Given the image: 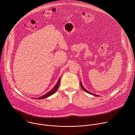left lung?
Wrapping results in <instances>:
<instances>
[{
    "mask_svg": "<svg viewBox=\"0 0 135 135\" xmlns=\"http://www.w3.org/2000/svg\"><path fill=\"white\" fill-rule=\"evenodd\" d=\"M80 84H81V88H82V89H83L85 92H87V93H89V94H92V95H95V96H97V97H98V96H99V95H98L95 94H93V93H91V92H89L87 90H86V89L83 87V85H82V82H80Z\"/></svg>",
    "mask_w": 135,
    "mask_h": 135,
    "instance_id": "1",
    "label": "left lung"
}]
</instances>
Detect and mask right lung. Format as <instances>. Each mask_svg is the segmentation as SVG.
<instances>
[{
	"instance_id": "1",
	"label": "right lung",
	"mask_w": 135,
	"mask_h": 135,
	"mask_svg": "<svg viewBox=\"0 0 135 135\" xmlns=\"http://www.w3.org/2000/svg\"><path fill=\"white\" fill-rule=\"evenodd\" d=\"M60 82V78L59 79L58 81H57V82L56 84H55V85L54 86V87L51 91H50L49 92H48L47 93H46L45 94H44V95H42L41 97H38V98H34V99H43V98H47V97H49V96L51 95L52 94H53V93H54L56 91L57 88H58V87H59V86Z\"/></svg>"
}]
</instances>
